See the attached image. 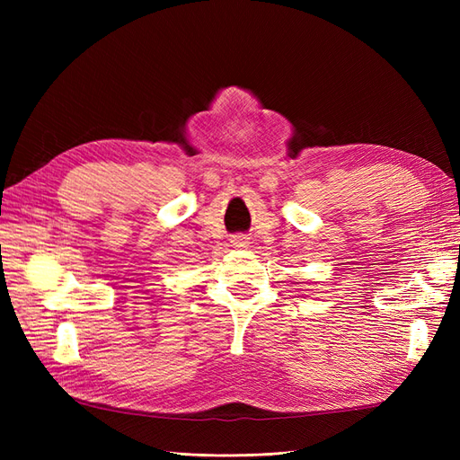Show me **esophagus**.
Segmentation results:
<instances>
[{
    "mask_svg": "<svg viewBox=\"0 0 460 460\" xmlns=\"http://www.w3.org/2000/svg\"><path fill=\"white\" fill-rule=\"evenodd\" d=\"M230 243L234 245V247H247V238H243V235H234V238L230 240Z\"/></svg>",
    "mask_w": 460,
    "mask_h": 460,
    "instance_id": "obj_1",
    "label": "esophagus"
}]
</instances>
